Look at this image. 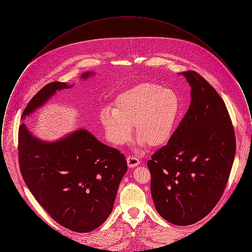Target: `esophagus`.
Masks as SVG:
<instances>
[{"mask_svg": "<svg viewBox=\"0 0 252 252\" xmlns=\"http://www.w3.org/2000/svg\"><path fill=\"white\" fill-rule=\"evenodd\" d=\"M126 161H127V164L130 168L135 167L137 165L140 164V159L135 156H128L126 158Z\"/></svg>", "mask_w": 252, "mask_h": 252, "instance_id": "esophagus-1", "label": "esophagus"}]
</instances>
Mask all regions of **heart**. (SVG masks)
Instances as JSON below:
<instances>
[{"instance_id": "b5f03b06", "label": "heart", "mask_w": 252, "mask_h": 252, "mask_svg": "<svg viewBox=\"0 0 252 252\" xmlns=\"http://www.w3.org/2000/svg\"><path fill=\"white\" fill-rule=\"evenodd\" d=\"M113 108L100 111L99 120L109 143L123 145L132 137V126L140 144L156 147L171 138L180 112L177 94L161 86L144 82L122 92L113 101Z\"/></svg>"}]
</instances>
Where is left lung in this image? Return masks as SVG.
Listing matches in <instances>:
<instances>
[{"mask_svg": "<svg viewBox=\"0 0 252 252\" xmlns=\"http://www.w3.org/2000/svg\"><path fill=\"white\" fill-rule=\"evenodd\" d=\"M180 73L192 88L190 107L147 167L157 212L172 224L187 226L209 215L221 198L236 142L228 109L216 90L194 71Z\"/></svg>", "mask_w": 252, "mask_h": 252, "instance_id": "left-lung-1", "label": "left lung"}]
</instances>
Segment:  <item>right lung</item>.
<instances>
[{"label":"right lung","instance_id":"1","mask_svg":"<svg viewBox=\"0 0 252 252\" xmlns=\"http://www.w3.org/2000/svg\"><path fill=\"white\" fill-rule=\"evenodd\" d=\"M94 73L85 72L81 78ZM72 86L59 81L44 86L28 103L22 118L57 91ZM18 149L24 182L55 221L73 231L89 232L107 220L127 170L119 150L102 144L84 128L56 142L41 141L24 123L19 127Z\"/></svg>","mask_w":252,"mask_h":252}]
</instances>
